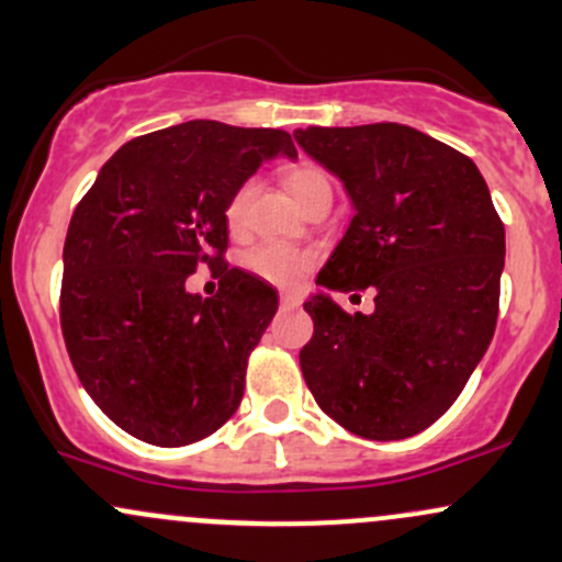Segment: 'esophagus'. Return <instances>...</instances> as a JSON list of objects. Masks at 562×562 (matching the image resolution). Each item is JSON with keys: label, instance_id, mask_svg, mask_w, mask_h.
<instances>
[{"label": "esophagus", "instance_id": "34e87169", "mask_svg": "<svg viewBox=\"0 0 562 562\" xmlns=\"http://www.w3.org/2000/svg\"><path fill=\"white\" fill-rule=\"evenodd\" d=\"M280 306H285V310H299L301 295L299 293H280Z\"/></svg>", "mask_w": 562, "mask_h": 562}]
</instances>
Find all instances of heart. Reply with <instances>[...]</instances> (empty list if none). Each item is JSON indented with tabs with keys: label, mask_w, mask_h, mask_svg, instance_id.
Wrapping results in <instances>:
<instances>
[{
	"label": "heart",
	"mask_w": 562,
	"mask_h": 562,
	"mask_svg": "<svg viewBox=\"0 0 562 562\" xmlns=\"http://www.w3.org/2000/svg\"><path fill=\"white\" fill-rule=\"evenodd\" d=\"M282 187H285L288 194L295 205L304 211L310 202L317 200V196L330 194V178L319 165L310 162V159H301V162L288 165L282 170ZM252 196V183H243V187L234 189L224 207L226 226H229L232 234H239L248 224V207ZM317 261V252L306 248H285V245H261L245 258L248 269L252 274H258L261 280L271 282V285L291 288L295 282H301V277L306 274Z\"/></svg>",
	"instance_id": "obj_1"
}]
</instances>
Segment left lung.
I'll use <instances>...</instances> for the list:
<instances>
[{"instance_id": "8db88e82", "label": "left lung", "mask_w": 562, "mask_h": 562, "mask_svg": "<svg viewBox=\"0 0 562 562\" xmlns=\"http://www.w3.org/2000/svg\"><path fill=\"white\" fill-rule=\"evenodd\" d=\"M344 181L355 218L304 304L306 386L333 422L366 440H405L456 403L498 317L504 224L477 165L397 122L295 131ZM376 295L347 315L330 292Z\"/></svg>"}]
</instances>
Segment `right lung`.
I'll list each match as a JSON object with an SVG mask.
<instances>
[{
  "instance_id": "obj_1",
  "label": "right lung",
  "mask_w": 562,
  "mask_h": 562,
  "mask_svg": "<svg viewBox=\"0 0 562 562\" xmlns=\"http://www.w3.org/2000/svg\"><path fill=\"white\" fill-rule=\"evenodd\" d=\"M285 131L213 120L127 140L71 215L60 328L71 366L111 422L159 448L202 440L239 408L250 351L277 291L224 261V207ZM200 262L224 266L211 300L189 294Z\"/></svg>"
}]
</instances>
